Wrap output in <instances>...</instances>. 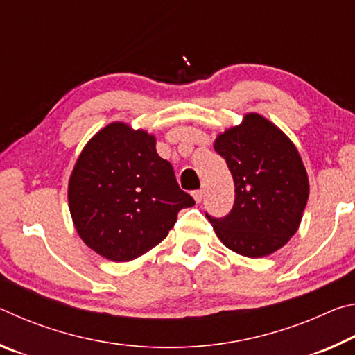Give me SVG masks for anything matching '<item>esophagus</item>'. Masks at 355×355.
I'll return each instance as SVG.
<instances>
[{
    "label": "esophagus",
    "mask_w": 355,
    "mask_h": 355,
    "mask_svg": "<svg viewBox=\"0 0 355 355\" xmlns=\"http://www.w3.org/2000/svg\"><path fill=\"white\" fill-rule=\"evenodd\" d=\"M192 197H194V200H196L197 203L202 202V199H203V191H202V189L194 191V192H192Z\"/></svg>",
    "instance_id": "1"
}]
</instances>
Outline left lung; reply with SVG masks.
I'll use <instances>...</instances> for the list:
<instances>
[{
    "mask_svg": "<svg viewBox=\"0 0 355 355\" xmlns=\"http://www.w3.org/2000/svg\"><path fill=\"white\" fill-rule=\"evenodd\" d=\"M214 150L225 159L235 183V203L213 218L216 235L239 255L260 258L288 243L302 219L309 178L293 142L258 114L218 136Z\"/></svg>",
    "mask_w": 355,
    "mask_h": 355,
    "instance_id": "left-lung-1",
    "label": "left lung"
}]
</instances>
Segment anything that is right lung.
Returning <instances> with one entry per match:
<instances>
[{
  "mask_svg": "<svg viewBox=\"0 0 355 355\" xmlns=\"http://www.w3.org/2000/svg\"><path fill=\"white\" fill-rule=\"evenodd\" d=\"M152 135L116 122L98 131L78 158L69 205L78 235L112 261H130L167 236L194 199L156 153Z\"/></svg>",
  "mask_w": 355,
  "mask_h": 355,
  "instance_id": "add662e5",
  "label": "right lung"
}]
</instances>
